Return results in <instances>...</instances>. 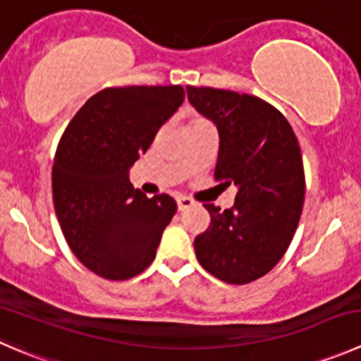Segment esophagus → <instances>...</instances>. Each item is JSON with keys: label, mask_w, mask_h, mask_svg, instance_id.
Listing matches in <instances>:
<instances>
[{"label": "esophagus", "mask_w": 361, "mask_h": 361, "mask_svg": "<svg viewBox=\"0 0 361 361\" xmlns=\"http://www.w3.org/2000/svg\"><path fill=\"white\" fill-rule=\"evenodd\" d=\"M176 206H178V209H180V212H183V209L194 206V201H192L190 197H183V195H181V197H176Z\"/></svg>", "instance_id": "1"}]
</instances>
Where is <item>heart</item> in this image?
<instances>
[{
  "mask_svg": "<svg viewBox=\"0 0 361 361\" xmlns=\"http://www.w3.org/2000/svg\"><path fill=\"white\" fill-rule=\"evenodd\" d=\"M199 123H204V121H202V120H195L194 121V125H199Z\"/></svg>",
  "mask_w": 361,
  "mask_h": 361,
  "instance_id": "b5f03b06",
  "label": "heart"
}]
</instances>
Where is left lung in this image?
<instances>
[{
  "label": "left lung",
  "mask_w": 361,
  "mask_h": 361,
  "mask_svg": "<svg viewBox=\"0 0 361 361\" xmlns=\"http://www.w3.org/2000/svg\"><path fill=\"white\" fill-rule=\"evenodd\" d=\"M188 102L219 130L215 178L236 187L231 209L204 204L212 222L194 240L202 268L227 284H248L288 250L305 197L298 139L281 111L252 95L187 86Z\"/></svg>",
  "instance_id": "left-lung-1"
}]
</instances>
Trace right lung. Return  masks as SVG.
<instances>
[{"label": "right lung", "instance_id": "add662e5", "mask_svg": "<svg viewBox=\"0 0 361 361\" xmlns=\"http://www.w3.org/2000/svg\"><path fill=\"white\" fill-rule=\"evenodd\" d=\"M185 99L181 86L106 87L61 135L52 199L65 240L80 262L109 281H127L153 262L176 213L171 195L146 197L130 167Z\"/></svg>", "mask_w": 361, "mask_h": 361}]
</instances>
